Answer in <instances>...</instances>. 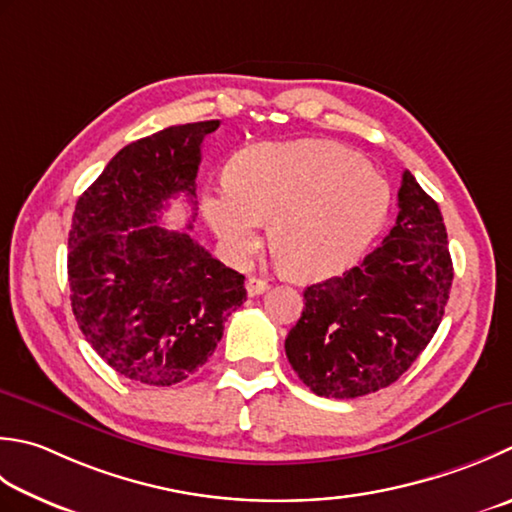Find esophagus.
Masks as SVG:
<instances>
[{"instance_id":"obj_1","label":"esophagus","mask_w":512,"mask_h":512,"mask_svg":"<svg viewBox=\"0 0 512 512\" xmlns=\"http://www.w3.org/2000/svg\"><path fill=\"white\" fill-rule=\"evenodd\" d=\"M264 290H268V282H266V279H259V277H248V279H246V293H248L250 297L262 295Z\"/></svg>"}]
</instances>
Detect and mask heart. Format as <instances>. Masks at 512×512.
Masks as SVG:
<instances>
[{
  "instance_id": "obj_1",
  "label": "heart",
  "mask_w": 512,
  "mask_h": 512,
  "mask_svg": "<svg viewBox=\"0 0 512 512\" xmlns=\"http://www.w3.org/2000/svg\"><path fill=\"white\" fill-rule=\"evenodd\" d=\"M393 204L386 177L353 148L328 139L255 144L204 197L210 228L233 255H248L273 222V244L297 279H324L355 264Z\"/></svg>"
}]
</instances>
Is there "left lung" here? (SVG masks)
<instances>
[{
  "instance_id": "1",
  "label": "left lung",
  "mask_w": 512,
  "mask_h": 512,
  "mask_svg": "<svg viewBox=\"0 0 512 512\" xmlns=\"http://www.w3.org/2000/svg\"><path fill=\"white\" fill-rule=\"evenodd\" d=\"M397 222L344 275L304 290L286 357L319 397L355 399L402 377L444 317L453 259L442 210L404 170Z\"/></svg>"
}]
</instances>
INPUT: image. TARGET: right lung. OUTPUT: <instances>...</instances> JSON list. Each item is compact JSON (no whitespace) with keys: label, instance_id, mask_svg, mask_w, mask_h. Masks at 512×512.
<instances>
[{"label":"right lung","instance_id":"add662e5","mask_svg":"<svg viewBox=\"0 0 512 512\" xmlns=\"http://www.w3.org/2000/svg\"><path fill=\"white\" fill-rule=\"evenodd\" d=\"M217 126L210 119L137 139L77 199L68 233L75 319L95 353L139 384L188 379L246 302L244 275L186 230L155 224L170 197L195 195L202 142Z\"/></svg>","mask_w":512,"mask_h":512}]
</instances>
